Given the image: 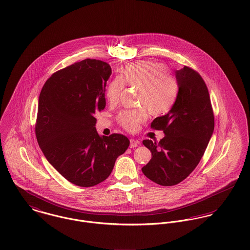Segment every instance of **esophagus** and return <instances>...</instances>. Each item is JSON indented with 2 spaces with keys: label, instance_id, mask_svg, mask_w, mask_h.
<instances>
[{
  "label": "esophagus",
  "instance_id": "obj_1",
  "mask_svg": "<svg viewBox=\"0 0 250 250\" xmlns=\"http://www.w3.org/2000/svg\"><path fill=\"white\" fill-rule=\"evenodd\" d=\"M139 144H140V142H138V141H136V140H131V141H130V148H135V147H137Z\"/></svg>",
  "mask_w": 250,
  "mask_h": 250
}]
</instances>
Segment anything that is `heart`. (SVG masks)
I'll list each match as a JSON object with an SVG mask.
<instances>
[{"label": "heart", "mask_w": 250, "mask_h": 250, "mask_svg": "<svg viewBox=\"0 0 250 250\" xmlns=\"http://www.w3.org/2000/svg\"><path fill=\"white\" fill-rule=\"evenodd\" d=\"M124 85L139 87V105L137 109H126L119 113V124L127 131L134 132L147 119V108L152 114L167 112L173 105L177 84L167 72V67L155 61H143L128 64L119 77L112 79L106 88V97L110 104L119 100Z\"/></svg>", "instance_id": "heart-1"}]
</instances>
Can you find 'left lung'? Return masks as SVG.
<instances>
[{"instance_id": "1", "label": "left lung", "mask_w": 250, "mask_h": 250, "mask_svg": "<svg viewBox=\"0 0 250 250\" xmlns=\"http://www.w3.org/2000/svg\"><path fill=\"white\" fill-rule=\"evenodd\" d=\"M176 100L169 111L156 117L151 127L163 130L159 142L143 141L152 158L143 174L161 186H174L187 178L200 162L214 133V120L207 85L189 67L175 71Z\"/></svg>"}]
</instances>
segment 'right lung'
Segmentation results:
<instances>
[{
    "label": "right lung",
    "mask_w": 250,
    "mask_h": 250,
    "mask_svg": "<svg viewBox=\"0 0 250 250\" xmlns=\"http://www.w3.org/2000/svg\"><path fill=\"white\" fill-rule=\"evenodd\" d=\"M110 75L107 62L86 59L54 73L39 95L37 143L57 171L79 187L105 181L130 144L123 135L101 137L95 128Z\"/></svg>",
    "instance_id": "1"
}]
</instances>
